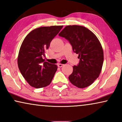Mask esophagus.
Returning a JSON list of instances; mask_svg holds the SVG:
<instances>
[{
    "label": "esophagus",
    "mask_w": 122,
    "mask_h": 122,
    "mask_svg": "<svg viewBox=\"0 0 122 122\" xmlns=\"http://www.w3.org/2000/svg\"><path fill=\"white\" fill-rule=\"evenodd\" d=\"M63 65H64L61 64V63H59V64L57 65V66H58V67H62Z\"/></svg>",
    "instance_id": "34e87169"
}]
</instances>
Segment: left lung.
I'll list each match as a JSON object with an SVG mask.
<instances>
[{"instance_id":"8db88e82","label":"left lung","mask_w":122,"mask_h":122,"mask_svg":"<svg viewBox=\"0 0 122 122\" xmlns=\"http://www.w3.org/2000/svg\"><path fill=\"white\" fill-rule=\"evenodd\" d=\"M65 37L78 54V64L73 67L70 81L80 88L92 85L98 77L103 63V51L97 36L86 27L68 25L59 34Z\"/></svg>"}]
</instances>
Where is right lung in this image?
Returning a JSON list of instances; mask_svg holds the SVG:
<instances>
[{
    "label": "right lung",
    "instance_id": "add662e5",
    "mask_svg": "<svg viewBox=\"0 0 122 122\" xmlns=\"http://www.w3.org/2000/svg\"><path fill=\"white\" fill-rule=\"evenodd\" d=\"M62 27H38L27 34L24 40L19 52L18 65L21 75L31 86L39 88L50 84L57 66L45 61L42 57Z\"/></svg>",
    "mask_w": 122,
    "mask_h": 122
}]
</instances>
